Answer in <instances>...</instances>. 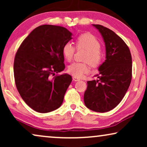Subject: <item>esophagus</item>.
Masks as SVG:
<instances>
[{"label": "esophagus", "instance_id": "34e87169", "mask_svg": "<svg viewBox=\"0 0 147 147\" xmlns=\"http://www.w3.org/2000/svg\"><path fill=\"white\" fill-rule=\"evenodd\" d=\"M73 80H74V82H78V81H80V78H78V77H76V76H74V77H73Z\"/></svg>", "mask_w": 147, "mask_h": 147}]
</instances>
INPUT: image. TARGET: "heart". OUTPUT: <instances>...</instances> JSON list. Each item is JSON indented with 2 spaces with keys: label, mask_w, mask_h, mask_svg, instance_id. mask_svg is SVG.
Listing matches in <instances>:
<instances>
[{
  "label": "heart",
  "mask_w": 147,
  "mask_h": 147,
  "mask_svg": "<svg viewBox=\"0 0 147 147\" xmlns=\"http://www.w3.org/2000/svg\"><path fill=\"white\" fill-rule=\"evenodd\" d=\"M76 46L78 49H83L87 51L84 61L88 62L92 67H97L101 63L102 55L100 50L101 45L94 35L89 33L82 34L76 40ZM62 51L65 59L67 61H70L73 59L75 47L71 43H67L63 47ZM67 71L71 75L80 78L89 71V66L88 63L74 62L68 67Z\"/></svg>",
  "instance_id": "heart-1"
}]
</instances>
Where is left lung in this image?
Segmentation results:
<instances>
[{
    "label": "left lung",
    "instance_id": "obj_1",
    "mask_svg": "<svg viewBox=\"0 0 147 147\" xmlns=\"http://www.w3.org/2000/svg\"><path fill=\"white\" fill-rule=\"evenodd\" d=\"M103 38L106 60L98 68L97 80L88 81L84 104L98 112L111 110L125 96L132 79V57L129 48L114 31L100 25H92Z\"/></svg>",
    "mask_w": 147,
    "mask_h": 147
}]
</instances>
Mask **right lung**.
Listing matches in <instances>:
<instances>
[{"mask_svg": "<svg viewBox=\"0 0 147 147\" xmlns=\"http://www.w3.org/2000/svg\"><path fill=\"white\" fill-rule=\"evenodd\" d=\"M65 27L43 25L25 38L16 53L14 76L17 90L36 112L47 113L59 108L71 82L65 69L63 47L72 39Z\"/></svg>", "mask_w": 147, "mask_h": 147, "instance_id": "right-lung-1", "label": "right lung"}]
</instances>
